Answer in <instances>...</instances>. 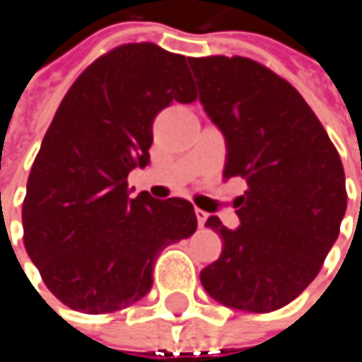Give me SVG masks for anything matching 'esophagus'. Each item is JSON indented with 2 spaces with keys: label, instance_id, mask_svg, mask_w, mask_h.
Returning <instances> with one entry per match:
<instances>
[{
  "label": "esophagus",
  "instance_id": "1",
  "mask_svg": "<svg viewBox=\"0 0 362 362\" xmlns=\"http://www.w3.org/2000/svg\"><path fill=\"white\" fill-rule=\"evenodd\" d=\"M194 214H197V222H199V226H205V222H207L209 214H207V211H203V209H194Z\"/></svg>",
  "mask_w": 362,
  "mask_h": 362
}]
</instances>
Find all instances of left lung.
Instances as JSON below:
<instances>
[{
	"instance_id": "left-lung-1",
	"label": "left lung",
	"mask_w": 362,
	"mask_h": 362,
	"mask_svg": "<svg viewBox=\"0 0 362 362\" xmlns=\"http://www.w3.org/2000/svg\"><path fill=\"white\" fill-rule=\"evenodd\" d=\"M199 100L226 140L224 178H243L239 228L218 216L205 226L224 243L201 270L220 304L272 313L319 274L346 214V178L325 127L300 92L241 56L188 58Z\"/></svg>"
}]
</instances>
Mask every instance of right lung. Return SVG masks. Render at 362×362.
Wrapping results in <instances>:
<instances>
[{
	"instance_id": "add662e5",
	"label": "right lung",
	"mask_w": 362,
	"mask_h": 362,
	"mask_svg": "<svg viewBox=\"0 0 362 362\" xmlns=\"http://www.w3.org/2000/svg\"><path fill=\"white\" fill-rule=\"evenodd\" d=\"M194 98L186 58L155 43L110 49L62 98L29 174L23 228L43 283L69 308L105 315L142 300L163 247L197 230L186 199H132L127 188V174L151 163L157 112Z\"/></svg>"
}]
</instances>
